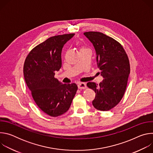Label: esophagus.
<instances>
[{
    "mask_svg": "<svg viewBox=\"0 0 153 153\" xmlns=\"http://www.w3.org/2000/svg\"><path fill=\"white\" fill-rule=\"evenodd\" d=\"M77 86H78L79 89H85L86 88V83H83V82L79 83Z\"/></svg>",
    "mask_w": 153,
    "mask_h": 153,
    "instance_id": "obj_1",
    "label": "esophagus"
}]
</instances>
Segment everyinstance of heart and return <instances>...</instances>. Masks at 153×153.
Returning a JSON list of instances; mask_svg holds the SVG:
<instances>
[{"label":"heart","mask_w":153,"mask_h":153,"mask_svg":"<svg viewBox=\"0 0 153 153\" xmlns=\"http://www.w3.org/2000/svg\"><path fill=\"white\" fill-rule=\"evenodd\" d=\"M82 49H83V48H82Z\"/></svg>","instance_id":"b5f03b06"}]
</instances>
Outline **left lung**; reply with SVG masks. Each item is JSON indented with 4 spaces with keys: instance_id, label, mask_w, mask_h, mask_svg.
Here are the masks:
<instances>
[{
    "instance_id": "1",
    "label": "left lung",
    "mask_w": 153,
    "mask_h": 153,
    "mask_svg": "<svg viewBox=\"0 0 153 153\" xmlns=\"http://www.w3.org/2000/svg\"><path fill=\"white\" fill-rule=\"evenodd\" d=\"M83 34L93 43L96 53L97 67L103 79L99 85L88 82L96 97L92 103L100 111H108L121 100L126 90L130 73L128 56L117 41L103 33L85 32Z\"/></svg>"
}]
</instances>
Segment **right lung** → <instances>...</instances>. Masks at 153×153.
Segmentation results:
<instances>
[{
	"label": "right lung",
	"mask_w": 153,
	"mask_h": 153,
	"mask_svg": "<svg viewBox=\"0 0 153 153\" xmlns=\"http://www.w3.org/2000/svg\"><path fill=\"white\" fill-rule=\"evenodd\" d=\"M74 34L51 37L34 47L24 66V78L32 97L40 110L57 117L66 113L77 90L76 83L63 84L54 78L62 67L63 45Z\"/></svg>",
	"instance_id": "add662e5"
}]
</instances>
